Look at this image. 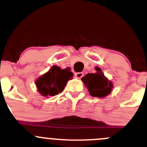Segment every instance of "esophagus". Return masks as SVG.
Here are the masks:
<instances>
[{
  "label": "esophagus",
  "mask_w": 147,
  "mask_h": 147,
  "mask_svg": "<svg viewBox=\"0 0 147 147\" xmlns=\"http://www.w3.org/2000/svg\"><path fill=\"white\" fill-rule=\"evenodd\" d=\"M83 76H84V74H83V72H76V73L75 74V77L78 79L82 78Z\"/></svg>",
  "instance_id": "esophagus-1"
}]
</instances>
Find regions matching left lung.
Here are the masks:
<instances>
[{
  "label": "left lung",
  "instance_id": "obj_1",
  "mask_svg": "<svg viewBox=\"0 0 147 147\" xmlns=\"http://www.w3.org/2000/svg\"><path fill=\"white\" fill-rule=\"evenodd\" d=\"M95 69L96 72L86 74L81 80L91 96L104 98L111 93L113 84L105 76L99 67H96Z\"/></svg>",
  "mask_w": 147,
  "mask_h": 147
}]
</instances>
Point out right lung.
<instances>
[{
	"label": "right lung",
	"instance_id": "1",
	"mask_svg": "<svg viewBox=\"0 0 147 147\" xmlns=\"http://www.w3.org/2000/svg\"><path fill=\"white\" fill-rule=\"evenodd\" d=\"M72 77L73 73L70 72L69 67L63 69L58 66L53 65L48 72L36 79L35 84L40 94L48 98L61 93Z\"/></svg>",
	"mask_w": 147,
	"mask_h": 147
}]
</instances>
